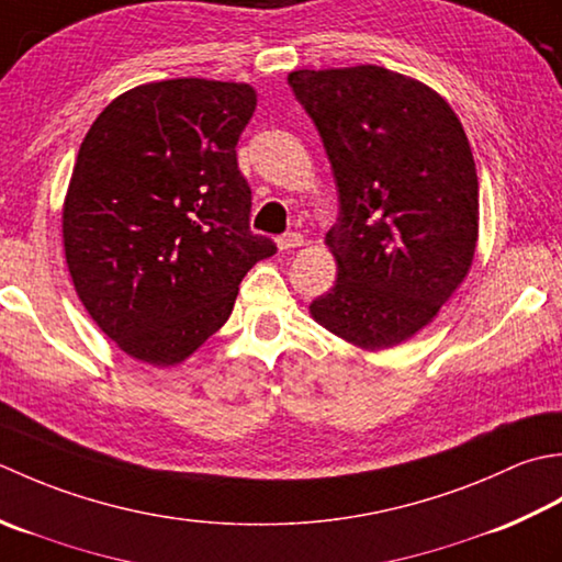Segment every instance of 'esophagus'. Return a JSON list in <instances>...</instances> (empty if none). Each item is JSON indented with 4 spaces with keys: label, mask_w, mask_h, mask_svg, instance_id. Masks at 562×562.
Listing matches in <instances>:
<instances>
[{
    "label": "esophagus",
    "mask_w": 562,
    "mask_h": 562,
    "mask_svg": "<svg viewBox=\"0 0 562 562\" xmlns=\"http://www.w3.org/2000/svg\"><path fill=\"white\" fill-rule=\"evenodd\" d=\"M277 245H279V249H283V251L295 249V247L303 245V235H301V233H285V235H281V237L277 239Z\"/></svg>",
    "instance_id": "34e87169"
}]
</instances>
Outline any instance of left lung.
<instances>
[{
	"instance_id": "8db88e82",
	"label": "left lung",
	"mask_w": 562,
	"mask_h": 562,
	"mask_svg": "<svg viewBox=\"0 0 562 562\" xmlns=\"http://www.w3.org/2000/svg\"><path fill=\"white\" fill-rule=\"evenodd\" d=\"M339 191L325 237L337 281L317 325L378 351L427 327L473 265L477 175L461 121L431 87L378 65L295 70Z\"/></svg>"
}]
</instances>
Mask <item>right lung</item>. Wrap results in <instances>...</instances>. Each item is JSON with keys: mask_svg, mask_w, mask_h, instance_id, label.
I'll list each match as a JSON object with an SVG mask.
<instances>
[{"mask_svg": "<svg viewBox=\"0 0 562 562\" xmlns=\"http://www.w3.org/2000/svg\"><path fill=\"white\" fill-rule=\"evenodd\" d=\"M245 82L165 79L116 97L79 145L63 245L79 301L128 357L175 366L231 317L239 281L277 245L249 231L237 140Z\"/></svg>", "mask_w": 562, "mask_h": 562, "instance_id": "right-lung-1", "label": "right lung"}]
</instances>
